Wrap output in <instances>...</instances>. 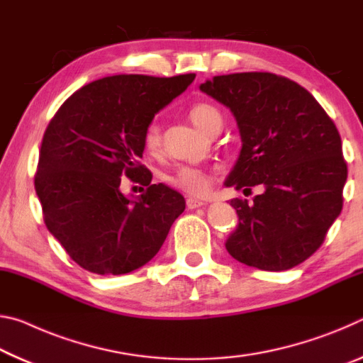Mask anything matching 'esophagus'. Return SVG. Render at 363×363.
Instances as JSON below:
<instances>
[{"label":"esophagus","mask_w":363,"mask_h":363,"mask_svg":"<svg viewBox=\"0 0 363 363\" xmlns=\"http://www.w3.org/2000/svg\"><path fill=\"white\" fill-rule=\"evenodd\" d=\"M203 205H205V201H201L199 199H192V196H190V199H187V208H189V210H195V208H200V206H203Z\"/></svg>","instance_id":"esophagus-1"}]
</instances>
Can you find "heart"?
<instances>
[{"mask_svg":"<svg viewBox=\"0 0 363 363\" xmlns=\"http://www.w3.org/2000/svg\"><path fill=\"white\" fill-rule=\"evenodd\" d=\"M190 120L194 121V125L206 134H210L218 125H223V116H220L219 110L211 106V104L200 102L190 108L189 112ZM143 144L145 152L157 153L162 144V134H160V125L158 121H150L145 126L143 134ZM164 181L176 189H181L184 192L190 195H205L211 187L213 176L208 171L195 167H184L176 168L171 173L164 174Z\"/></svg>","mask_w":363,"mask_h":363,"instance_id":"obj_1","label":"heart"}]
</instances>
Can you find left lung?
I'll return each mask as SVG.
<instances>
[{
  "label": "left lung",
  "instance_id": "obj_1",
  "mask_svg": "<svg viewBox=\"0 0 363 363\" xmlns=\"http://www.w3.org/2000/svg\"><path fill=\"white\" fill-rule=\"evenodd\" d=\"M200 89L230 108L242 150L225 187L238 225L225 242L233 259L261 270H286L320 248L342 210L347 164L335 123L314 96L285 77L245 72L214 77Z\"/></svg>",
  "mask_w": 363,
  "mask_h": 363
}]
</instances>
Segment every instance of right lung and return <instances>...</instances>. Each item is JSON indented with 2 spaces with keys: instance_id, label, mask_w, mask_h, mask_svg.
<instances>
[{
  "instance_id": "obj_1",
  "label": "right lung",
  "mask_w": 363,
  "mask_h": 363,
  "mask_svg": "<svg viewBox=\"0 0 363 363\" xmlns=\"http://www.w3.org/2000/svg\"><path fill=\"white\" fill-rule=\"evenodd\" d=\"M195 73L160 78L113 75L73 93L49 121L35 190L48 230L79 267L99 275L133 272L162 248L184 196L150 184L143 134L153 116L187 89ZM125 177L146 187L121 192Z\"/></svg>"
}]
</instances>
